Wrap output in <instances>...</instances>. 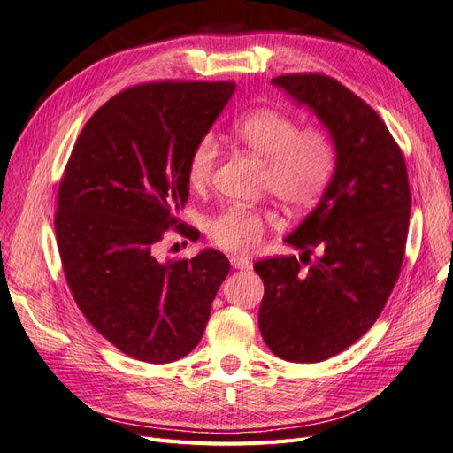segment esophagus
<instances>
[{
	"mask_svg": "<svg viewBox=\"0 0 453 453\" xmlns=\"http://www.w3.org/2000/svg\"><path fill=\"white\" fill-rule=\"evenodd\" d=\"M230 265H232V268H236V270H250L253 266V263L248 257H240V255H232Z\"/></svg>",
	"mask_w": 453,
	"mask_h": 453,
	"instance_id": "obj_1",
	"label": "esophagus"
}]
</instances>
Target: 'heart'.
I'll use <instances>...</instances> for the list:
<instances>
[{
	"mask_svg": "<svg viewBox=\"0 0 453 453\" xmlns=\"http://www.w3.org/2000/svg\"><path fill=\"white\" fill-rule=\"evenodd\" d=\"M234 138L253 155L266 160V187L281 202L306 205L318 200L334 170V145L318 128L300 130L296 119L280 109L257 107L232 125ZM217 162V145L203 135L190 153L187 180L193 188L210 183ZM276 217L250 205L234 203L208 221V236L219 250L248 253L260 243Z\"/></svg>",
	"mask_w": 453,
	"mask_h": 453,
	"instance_id": "b5f03b06",
	"label": "heart"
}]
</instances>
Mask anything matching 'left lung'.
I'll list each match as a JSON object with an SVG mask.
<instances>
[{"mask_svg":"<svg viewBox=\"0 0 453 453\" xmlns=\"http://www.w3.org/2000/svg\"><path fill=\"white\" fill-rule=\"evenodd\" d=\"M310 107L336 149L323 198L285 242L304 257L255 263L265 281L258 326L266 346L291 363H319L355 344L386 306L404 260L412 198L404 157L380 115L336 79H272ZM310 263V260H308ZM306 265V263H304Z\"/></svg>","mask_w":453,"mask_h":453,"instance_id":"left-lung-1","label":"left lung"}]
</instances>
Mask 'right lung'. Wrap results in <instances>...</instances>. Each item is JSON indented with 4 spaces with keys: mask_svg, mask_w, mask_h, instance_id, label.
Segmentation results:
<instances>
[{
    "mask_svg": "<svg viewBox=\"0 0 453 453\" xmlns=\"http://www.w3.org/2000/svg\"><path fill=\"white\" fill-rule=\"evenodd\" d=\"M236 83L158 81L119 92L81 130L54 215L62 268L79 310L130 357L164 365L193 351L228 258L155 257L188 200L187 164Z\"/></svg>",
    "mask_w": 453,
    "mask_h": 453,
    "instance_id": "add662e5",
    "label": "right lung"
}]
</instances>
